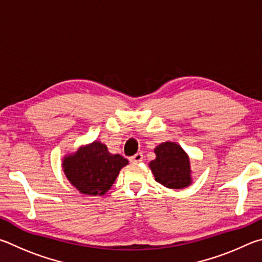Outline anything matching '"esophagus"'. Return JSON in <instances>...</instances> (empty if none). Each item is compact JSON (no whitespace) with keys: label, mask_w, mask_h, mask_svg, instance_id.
Segmentation results:
<instances>
[{"label":"esophagus","mask_w":262,"mask_h":262,"mask_svg":"<svg viewBox=\"0 0 262 262\" xmlns=\"http://www.w3.org/2000/svg\"><path fill=\"white\" fill-rule=\"evenodd\" d=\"M143 159H144V155L143 154L137 153V154L134 155V157H131L128 160H130V162H132V163H138V162L143 161Z\"/></svg>","instance_id":"34e87169"}]
</instances>
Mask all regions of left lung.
<instances>
[{"instance_id": "obj_1", "label": "left lung", "mask_w": 262, "mask_h": 262, "mask_svg": "<svg viewBox=\"0 0 262 262\" xmlns=\"http://www.w3.org/2000/svg\"><path fill=\"white\" fill-rule=\"evenodd\" d=\"M157 159L149 162L155 181L168 189L180 190L192 183L190 159L180 145L171 141L160 144L154 149Z\"/></svg>"}]
</instances>
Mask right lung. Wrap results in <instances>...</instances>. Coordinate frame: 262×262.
Returning a JSON list of instances; mask_svg holds the SVG:
<instances>
[{
  "label": "right lung",
  "instance_id": "right-lung-1",
  "mask_svg": "<svg viewBox=\"0 0 262 262\" xmlns=\"http://www.w3.org/2000/svg\"><path fill=\"white\" fill-rule=\"evenodd\" d=\"M128 161L119 154H110L100 141L81 147L63 159V170L69 182L82 194L102 195L113 186L119 170Z\"/></svg>",
  "mask_w": 262,
  "mask_h": 262
}]
</instances>
